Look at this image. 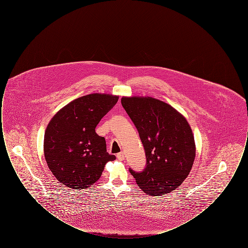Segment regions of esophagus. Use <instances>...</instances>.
Instances as JSON below:
<instances>
[{"instance_id": "obj_1", "label": "esophagus", "mask_w": 248, "mask_h": 248, "mask_svg": "<svg viewBox=\"0 0 248 248\" xmlns=\"http://www.w3.org/2000/svg\"><path fill=\"white\" fill-rule=\"evenodd\" d=\"M116 156H117V159L120 160V161H123V160H124V154L123 152H122V153H119V154H117Z\"/></svg>"}]
</instances>
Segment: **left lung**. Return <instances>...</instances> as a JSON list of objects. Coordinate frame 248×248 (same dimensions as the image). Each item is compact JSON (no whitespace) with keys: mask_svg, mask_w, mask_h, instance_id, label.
<instances>
[{"mask_svg":"<svg viewBox=\"0 0 248 248\" xmlns=\"http://www.w3.org/2000/svg\"><path fill=\"white\" fill-rule=\"evenodd\" d=\"M122 105L139 131L147 158L142 172L130 169L138 186L162 196L186 179L195 159V142L186 118L169 104L151 96H123Z\"/></svg>","mask_w":248,"mask_h":248,"instance_id":"left-lung-1","label":"left lung"}]
</instances>
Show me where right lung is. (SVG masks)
Here are the masks:
<instances>
[{
    "label": "right lung",
    "mask_w": 248,
    "mask_h": 248,
    "mask_svg": "<svg viewBox=\"0 0 248 248\" xmlns=\"http://www.w3.org/2000/svg\"><path fill=\"white\" fill-rule=\"evenodd\" d=\"M118 95L86 94L72 100L54 115L45 133L44 152L52 174L66 187L87 188L115 160L106 140L95 133L100 120L118 101Z\"/></svg>",
    "instance_id": "1"
}]
</instances>
